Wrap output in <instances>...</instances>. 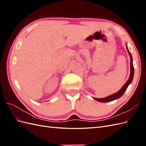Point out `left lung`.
Here are the masks:
<instances>
[{"mask_svg": "<svg viewBox=\"0 0 146 146\" xmlns=\"http://www.w3.org/2000/svg\"><path fill=\"white\" fill-rule=\"evenodd\" d=\"M126 47H127V51H128V52H129V54L130 57V77H129V80H128L127 82L125 83V85L122 87L121 89L118 92H117L116 93H114L112 95H110V96L106 97V98H104L99 99V98H93V99L94 100L98 101V102H111L113 100H114L120 98L121 97L123 94H124V92L126 91V90L127 89L128 86H129V85L132 82V80H133V76H134V67L133 65V58H132L131 54L130 52L129 48H128L127 44H126Z\"/></svg>", "mask_w": 146, "mask_h": 146, "instance_id": "obj_1", "label": "left lung"}]
</instances>
